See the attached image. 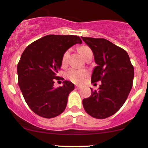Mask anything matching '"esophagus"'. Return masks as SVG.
Wrapping results in <instances>:
<instances>
[{"instance_id":"1","label":"esophagus","mask_w":148,"mask_h":148,"mask_svg":"<svg viewBox=\"0 0 148 148\" xmlns=\"http://www.w3.org/2000/svg\"><path fill=\"white\" fill-rule=\"evenodd\" d=\"M81 86H79V85H77L76 86V89H77V90H79V89H81Z\"/></svg>"}]
</instances>
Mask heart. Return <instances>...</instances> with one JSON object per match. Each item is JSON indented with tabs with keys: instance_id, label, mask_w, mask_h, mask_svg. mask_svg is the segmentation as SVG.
Wrapping results in <instances>:
<instances>
[{
	"instance_id": "heart-1",
	"label": "heart",
	"mask_w": 148,
	"mask_h": 148,
	"mask_svg": "<svg viewBox=\"0 0 148 148\" xmlns=\"http://www.w3.org/2000/svg\"><path fill=\"white\" fill-rule=\"evenodd\" d=\"M91 51L90 48L87 46H82L79 48V52L82 57L84 58L87 53ZM69 56V51H66L64 53L62 56V64H65L67 62ZM87 75V71L85 70L76 69H70L66 72V77L71 81L75 83H81L84 81V78Z\"/></svg>"
}]
</instances>
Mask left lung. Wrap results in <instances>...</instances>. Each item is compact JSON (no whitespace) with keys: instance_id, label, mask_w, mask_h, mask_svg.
I'll use <instances>...</instances> for the list:
<instances>
[{"instance_id":"left-lung-1","label":"left lung","mask_w":148,"mask_h":148,"mask_svg":"<svg viewBox=\"0 0 148 148\" xmlns=\"http://www.w3.org/2000/svg\"><path fill=\"white\" fill-rule=\"evenodd\" d=\"M92 50L95 62L91 82L101 81L98 90L82 100L86 112L96 119L114 115L124 105L132 87L134 70L128 53L103 38L82 37Z\"/></svg>"}]
</instances>
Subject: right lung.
Returning a JSON list of instances; mask_svg holds the SVG:
<instances>
[{"mask_svg": "<svg viewBox=\"0 0 148 148\" xmlns=\"http://www.w3.org/2000/svg\"><path fill=\"white\" fill-rule=\"evenodd\" d=\"M76 35L49 34L26 48L17 66L18 85L33 112L51 119L64 112L74 84L67 80L62 87H53L54 79L62 65L64 53L76 44H82Z\"/></svg>", "mask_w": 148, "mask_h": 148, "instance_id": "1", "label": "right lung"}]
</instances>
